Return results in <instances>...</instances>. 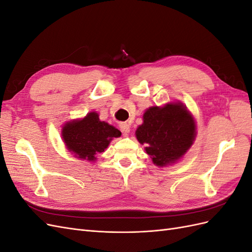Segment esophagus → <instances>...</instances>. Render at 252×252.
I'll return each instance as SVG.
<instances>
[{
  "instance_id": "esophagus-1",
  "label": "esophagus",
  "mask_w": 252,
  "mask_h": 252,
  "mask_svg": "<svg viewBox=\"0 0 252 252\" xmlns=\"http://www.w3.org/2000/svg\"><path fill=\"white\" fill-rule=\"evenodd\" d=\"M120 128H121V130H122V132L123 133H129V131H130V126H129L127 123H122L121 125H120Z\"/></svg>"
}]
</instances>
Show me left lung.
<instances>
[{"instance_id": "left-lung-1", "label": "left lung", "mask_w": 252, "mask_h": 252, "mask_svg": "<svg viewBox=\"0 0 252 252\" xmlns=\"http://www.w3.org/2000/svg\"><path fill=\"white\" fill-rule=\"evenodd\" d=\"M138 141L155 165L175 163L191 147L195 139V122L182 103L154 106L145 111L143 124L136 129Z\"/></svg>"}]
</instances>
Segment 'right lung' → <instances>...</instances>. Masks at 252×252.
<instances>
[{
    "instance_id": "right-lung-1",
    "label": "right lung",
    "mask_w": 252,
    "mask_h": 252,
    "mask_svg": "<svg viewBox=\"0 0 252 252\" xmlns=\"http://www.w3.org/2000/svg\"><path fill=\"white\" fill-rule=\"evenodd\" d=\"M66 148L75 157L94 162L96 156L108 147L121 131L106 122L100 121L96 112H89L85 118L67 122L62 129Z\"/></svg>"
}]
</instances>
